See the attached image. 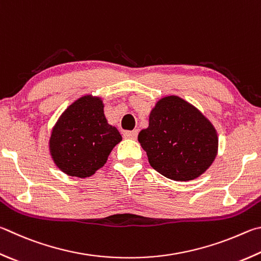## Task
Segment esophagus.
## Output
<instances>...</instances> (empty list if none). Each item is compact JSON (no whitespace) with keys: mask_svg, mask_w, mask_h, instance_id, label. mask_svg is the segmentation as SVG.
Returning <instances> with one entry per match:
<instances>
[{"mask_svg":"<svg viewBox=\"0 0 261 261\" xmlns=\"http://www.w3.org/2000/svg\"><path fill=\"white\" fill-rule=\"evenodd\" d=\"M123 136H124V138H127V139H137V137H138V131L137 130H132V131H125L124 134H123Z\"/></svg>","mask_w":261,"mask_h":261,"instance_id":"esophagus-1","label":"esophagus"}]
</instances>
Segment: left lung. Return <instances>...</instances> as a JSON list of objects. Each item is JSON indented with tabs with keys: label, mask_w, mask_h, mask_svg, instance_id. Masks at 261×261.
<instances>
[{
	"label": "left lung",
	"mask_w": 261,
	"mask_h": 261,
	"mask_svg": "<svg viewBox=\"0 0 261 261\" xmlns=\"http://www.w3.org/2000/svg\"><path fill=\"white\" fill-rule=\"evenodd\" d=\"M138 140L148 162L162 176L187 181L206 171L218 150V137L202 113L177 96L162 98Z\"/></svg>",
	"instance_id": "1"
}]
</instances>
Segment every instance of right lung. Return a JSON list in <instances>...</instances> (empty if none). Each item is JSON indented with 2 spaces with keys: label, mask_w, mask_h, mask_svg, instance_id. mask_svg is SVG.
Here are the masks:
<instances>
[{
  "label": "right lung",
  "mask_w": 261,
  "mask_h": 261,
  "mask_svg": "<svg viewBox=\"0 0 261 261\" xmlns=\"http://www.w3.org/2000/svg\"><path fill=\"white\" fill-rule=\"evenodd\" d=\"M122 137L107 123L99 98L85 96L66 110L52 130L50 151L68 176L90 177L100 169Z\"/></svg>",
  "instance_id": "right-lung-1"
}]
</instances>
